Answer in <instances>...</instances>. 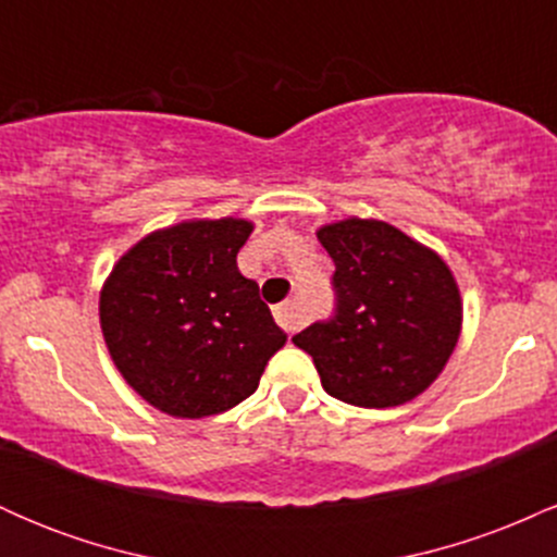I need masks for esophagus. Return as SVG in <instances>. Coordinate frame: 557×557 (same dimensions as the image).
Returning <instances> with one entry per match:
<instances>
[{
    "instance_id": "esophagus-1",
    "label": "esophagus",
    "mask_w": 557,
    "mask_h": 557,
    "mask_svg": "<svg viewBox=\"0 0 557 557\" xmlns=\"http://www.w3.org/2000/svg\"><path fill=\"white\" fill-rule=\"evenodd\" d=\"M274 319H277L280 327H285L287 332L298 330V324H300L298 309H296V304H293V300H285V304H280L277 309H274Z\"/></svg>"
}]
</instances>
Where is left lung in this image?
Instances as JSON below:
<instances>
[{
    "label": "left lung",
    "mask_w": 557,
    "mask_h": 557,
    "mask_svg": "<svg viewBox=\"0 0 557 557\" xmlns=\"http://www.w3.org/2000/svg\"><path fill=\"white\" fill-rule=\"evenodd\" d=\"M335 261L337 311L293 337L332 398L393 408L443 374L463 327L453 270L389 222L345 216L317 230Z\"/></svg>",
    "instance_id": "left-lung-1"
}]
</instances>
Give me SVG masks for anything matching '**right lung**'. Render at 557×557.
<instances>
[{
	"label": "right lung",
	"mask_w": 557,
	"mask_h": 557,
	"mask_svg": "<svg viewBox=\"0 0 557 557\" xmlns=\"http://www.w3.org/2000/svg\"><path fill=\"white\" fill-rule=\"evenodd\" d=\"M253 222L196 216L151 230L114 261L99 324L114 367L157 411L207 419L259 387L287 335L238 251Z\"/></svg>",
	"instance_id": "obj_1"
}]
</instances>
